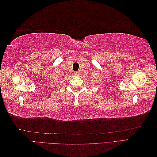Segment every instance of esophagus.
<instances>
[{"label": "esophagus", "mask_w": 157, "mask_h": 157, "mask_svg": "<svg viewBox=\"0 0 157 157\" xmlns=\"http://www.w3.org/2000/svg\"><path fill=\"white\" fill-rule=\"evenodd\" d=\"M74 74H75V75H76V76H78V75H79V73H78V72H77H77H75V73H74Z\"/></svg>", "instance_id": "1"}]
</instances>
